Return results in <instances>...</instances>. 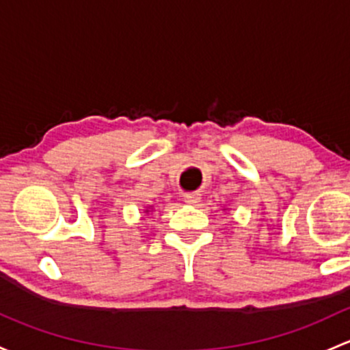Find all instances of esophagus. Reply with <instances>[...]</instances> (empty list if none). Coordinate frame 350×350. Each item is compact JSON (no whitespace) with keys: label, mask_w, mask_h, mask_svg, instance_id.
<instances>
[{"label":"esophagus","mask_w":350,"mask_h":350,"mask_svg":"<svg viewBox=\"0 0 350 350\" xmlns=\"http://www.w3.org/2000/svg\"><path fill=\"white\" fill-rule=\"evenodd\" d=\"M200 200H201V194L198 193H187L183 196V201H185L186 204H198L200 203Z\"/></svg>","instance_id":"1"}]
</instances>
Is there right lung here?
<instances>
[{
	"label": "right lung",
	"instance_id": "1",
	"mask_svg": "<svg viewBox=\"0 0 350 350\" xmlns=\"http://www.w3.org/2000/svg\"><path fill=\"white\" fill-rule=\"evenodd\" d=\"M154 209H152V206H147V208L144 209V215H150V213H152Z\"/></svg>",
	"mask_w": 350,
	"mask_h": 350
}]
</instances>
